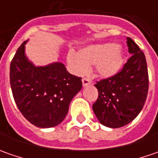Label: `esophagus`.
Wrapping results in <instances>:
<instances>
[{"mask_svg":"<svg viewBox=\"0 0 158 158\" xmlns=\"http://www.w3.org/2000/svg\"><path fill=\"white\" fill-rule=\"evenodd\" d=\"M82 86L83 87H86V86H88V85H89L91 82H90V81L89 80V79H87V78H83L82 80Z\"/></svg>","mask_w":158,"mask_h":158,"instance_id":"obj_1","label":"esophagus"}]
</instances>
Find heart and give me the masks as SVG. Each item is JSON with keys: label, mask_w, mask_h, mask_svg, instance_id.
Listing matches in <instances>:
<instances>
[{"label": "heart", "mask_w": 158, "mask_h": 158, "mask_svg": "<svg viewBox=\"0 0 158 158\" xmlns=\"http://www.w3.org/2000/svg\"><path fill=\"white\" fill-rule=\"evenodd\" d=\"M67 62L76 75H83L89 66H94L96 74L106 79L115 76L123 69L124 53L115 43L93 45L80 49L77 54L70 52Z\"/></svg>", "instance_id": "heart-1"}]
</instances>
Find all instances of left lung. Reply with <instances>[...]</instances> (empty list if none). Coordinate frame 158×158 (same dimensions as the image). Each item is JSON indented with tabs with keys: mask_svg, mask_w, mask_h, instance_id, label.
<instances>
[{
	"mask_svg": "<svg viewBox=\"0 0 158 158\" xmlns=\"http://www.w3.org/2000/svg\"><path fill=\"white\" fill-rule=\"evenodd\" d=\"M127 44L132 55L122 70L95 84L98 98L92 106L93 112L101 124L111 128L124 127L136 118L148 95L145 55L130 38H127Z\"/></svg>",
	"mask_w": 158,
	"mask_h": 158,
	"instance_id": "obj_1",
	"label": "left lung"
}]
</instances>
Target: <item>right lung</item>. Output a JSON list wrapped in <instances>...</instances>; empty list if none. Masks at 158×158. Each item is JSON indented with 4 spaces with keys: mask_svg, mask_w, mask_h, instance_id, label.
<instances>
[{
    "mask_svg": "<svg viewBox=\"0 0 158 158\" xmlns=\"http://www.w3.org/2000/svg\"><path fill=\"white\" fill-rule=\"evenodd\" d=\"M24 41L10 64V86L19 111L41 128L53 127L66 118L71 100L82 89V78L55 61L36 66L25 53Z\"/></svg>",
    "mask_w": 158,
    "mask_h": 158,
    "instance_id": "obj_1",
    "label": "right lung"
}]
</instances>
